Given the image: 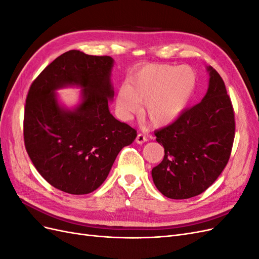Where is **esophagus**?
I'll return each instance as SVG.
<instances>
[{
  "label": "esophagus",
  "instance_id": "obj_1",
  "mask_svg": "<svg viewBox=\"0 0 259 259\" xmlns=\"http://www.w3.org/2000/svg\"><path fill=\"white\" fill-rule=\"evenodd\" d=\"M148 140V138H147V136L146 135H144V134H138L137 136H136V143L137 144H144V143H146Z\"/></svg>",
  "mask_w": 259,
  "mask_h": 259
}]
</instances>
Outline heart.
Segmentation results:
<instances>
[{
	"instance_id": "b5f03b06",
	"label": "heart",
	"mask_w": 259,
	"mask_h": 259,
	"mask_svg": "<svg viewBox=\"0 0 259 259\" xmlns=\"http://www.w3.org/2000/svg\"><path fill=\"white\" fill-rule=\"evenodd\" d=\"M195 85L197 74L188 66H145L117 92V112L128 120L145 105L144 119L154 127L166 126L182 114Z\"/></svg>"
}]
</instances>
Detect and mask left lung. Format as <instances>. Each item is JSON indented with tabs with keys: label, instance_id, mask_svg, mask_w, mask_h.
Here are the masks:
<instances>
[{
	"label": "left lung",
	"instance_id": "obj_1",
	"mask_svg": "<svg viewBox=\"0 0 259 259\" xmlns=\"http://www.w3.org/2000/svg\"><path fill=\"white\" fill-rule=\"evenodd\" d=\"M209 86L201 103L154 132L164 147L163 161L153 167L158 190L174 200L204 192L228 163L236 134L231 99L222 76L208 67Z\"/></svg>",
	"mask_w": 259,
	"mask_h": 259
}]
</instances>
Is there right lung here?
I'll return each instance as SVG.
<instances>
[{"mask_svg":"<svg viewBox=\"0 0 259 259\" xmlns=\"http://www.w3.org/2000/svg\"><path fill=\"white\" fill-rule=\"evenodd\" d=\"M112 65L109 56L72 50L51 62L30 86L23 142L36 170L58 190L74 195L96 190L122 148L137 136L109 111ZM66 84L83 89V101L74 112L62 111L53 93Z\"/></svg>","mask_w":259,"mask_h":259,"instance_id":"right-lung-1","label":"right lung"}]
</instances>
